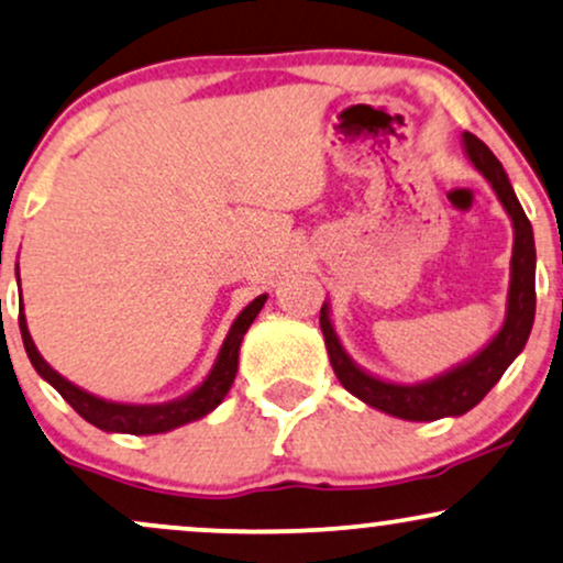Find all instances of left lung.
Masks as SVG:
<instances>
[{
  "mask_svg": "<svg viewBox=\"0 0 563 563\" xmlns=\"http://www.w3.org/2000/svg\"><path fill=\"white\" fill-rule=\"evenodd\" d=\"M462 146L466 159L490 183L514 228L509 296H506V317L498 333L477 354L464 358L456 367L428 377V380L396 383L358 367L335 333V324L330 320V301H324L320 309L324 346H328L330 364H333L335 377L343 388L372 409L398 419H409V422H435V419L462 417L470 409H475L487 396V390L500 380V375L509 369L514 358L521 354L534 322V262H538V256H534L530 220H527L509 183V175L496 159V154L472 133H462Z\"/></svg>",
  "mask_w": 563,
  "mask_h": 563,
  "instance_id": "obj_1",
  "label": "left lung"
}]
</instances>
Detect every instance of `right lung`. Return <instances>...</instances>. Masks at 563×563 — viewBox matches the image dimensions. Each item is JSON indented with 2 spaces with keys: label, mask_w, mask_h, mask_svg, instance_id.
<instances>
[{
  "label": "right lung",
  "mask_w": 563,
  "mask_h": 563,
  "mask_svg": "<svg viewBox=\"0 0 563 563\" xmlns=\"http://www.w3.org/2000/svg\"><path fill=\"white\" fill-rule=\"evenodd\" d=\"M20 280V277H18ZM267 294L256 296V299L243 307V311L235 317L230 324L225 341H222L220 354H217L209 375L196 385L194 390H188L186 396L173 398L165 404H125V401H107V398L93 396L84 388H78L76 383H70L67 377L59 375L57 369L49 367V362L38 354L36 343L29 333V322H25V311L20 309V335H23L25 354H29L33 369L52 385L59 396L65 398L73 409L78 411L86 422H91L93 428L104 432H128V435H159V432H170L183 424L196 422V419L207 417L209 411H214L217 406L225 401L230 385L235 380V372H239V351L243 343V335L252 328V322L260 314Z\"/></svg>",
  "instance_id": "right-lung-1"
}]
</instances>
